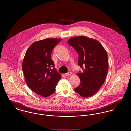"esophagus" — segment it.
<instances>
[{
	"mask_svg": "<svg viewBox=\"0 0 131 131\" xmlns=\"http://www.w3.org/2000/svg\"><path fill=\"white\" fill-rule=\"evenodd\" d=\"M71 74H72V73H71V72H67V73H66V74H65V75H66V76H68V75H71Z\"/></svg>",
	"mask_w": 131,
	"mask_h": 131,
	"instance_id": "34e87169",
	"label": "esophagus"
}]
</instances>
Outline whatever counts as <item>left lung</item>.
Returning a JSON list of instances; mask_svg holds the SVG:
<instances>
[{"label": "left lung", "mask_w": 131, "mask_h": 131, "mask_svg": "<svg viewBox=\"0 0 131 131\" xmlns=\"http://www.w3.org/2000/svg\"><path fill=\"white\" fill-rule=\"evenodd\" d=\"M67 42L78 52V63L83 70L82 73L77 74L81 83L75 91L83 97H91L106 80L108 70L106 51L97 40L84 36L71 38Z\"/></svg>", "instance_id": "8db88e82"}]
</instances>
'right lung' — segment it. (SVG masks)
Listing matches in <instances>:
<instances>
[{
    "mask_svg": "<svg viewBox=\"0 0 131 131\" xmlns=\"http://www.w3.org/2000/svg\"><path fill=\"white\" fill-rule=\"evenodd\" d=\"M61 40L48 38L34 42L27 50L23 61L22 69L27 85L43 97L54 92L61 77L50 58L52 50Z\"/></svg>",
    "mask_w": 131,
    "mask_h": 131,
    "instance_id": "right-lung-1",
    "label": "right lung"
}]
</instances>
